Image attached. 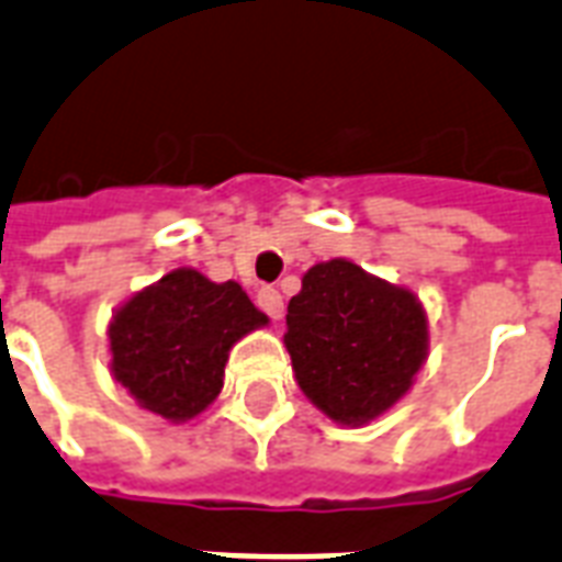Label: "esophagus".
Segmentation results:
<instances>
[{
    "instance_id": "1",
    "label": "esophagus",
    "mask_w": 562,
    "mask_h": 562,
    "mask_svg": "<svg viewBox=\"0 0 562 562\" xmlns=\"http://www.w3.org/2000/svg\"><path fill=\"white\" fill-rule=\"evenodd\" d=\"M256 303H259V310L265 312V315H271L273 321L282 318V294L277 289H271V285H265V289H259V294H256Z\"/></svg>"
}]
</instances>
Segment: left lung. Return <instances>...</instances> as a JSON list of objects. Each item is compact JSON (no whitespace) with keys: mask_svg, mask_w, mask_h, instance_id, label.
Returning <instances> with one entry per match:
<instances>
[{"mask_svg":"<svg viewBox=\"0 0 562 562\" xmlns=\"http://www.w3.org/2000/svg\"><path fill=\"white\" fill-rule=\"evenodd\" d=\"M285 327L282 341L303 395L348 427L392 409L413 389L430 348L422 300L348 259L303 273Z\"/></svg>","mask_w":562,"mask_h":562,"instance_id":"obj_1","label":"left lung"}]
</instances>
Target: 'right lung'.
Here are the masks:
<instances>
[{"label":"right lung","mask_w":562,"mask_h":562,"mask_svg":"<svg viewBox=\"0 0 562 562\" xmlns=\"http://www.w3.org/2000/svg\"><path fill=\"white\" fill-rule=\"evenodd\" d=\"M265 324L238 282L177 268L114 312L111 374L149 413L191 422L221 395L235 341Z\"/></svg>","instance_id":"add662e5"}]
</instances>
